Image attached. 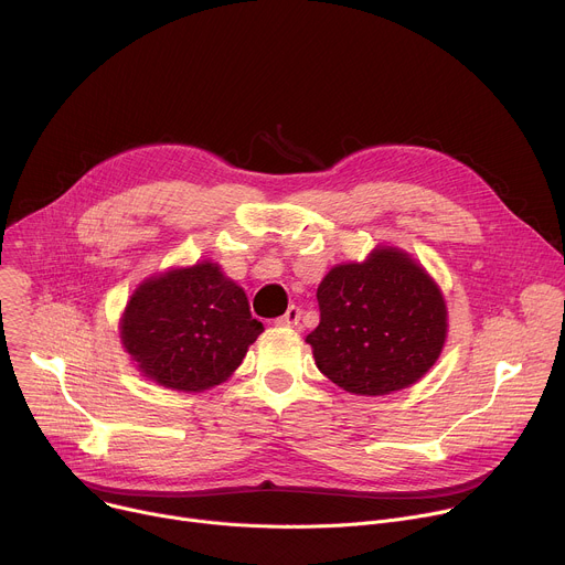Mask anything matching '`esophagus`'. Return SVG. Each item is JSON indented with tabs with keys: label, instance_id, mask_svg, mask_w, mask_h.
<instances>
[{
	"label": "esophagus",
	"instance_id": "1",
	"mask_svg": "<svg viewBox=\"0 0 565 565\" xmlns=\"http://www.w3.org/2000/svg\"><path fill=\"white\" fill-rule=\"evenodd\" d=\"M299 317H301V310H299L297 306H290L281 317L275 319V324L290 329V327H297V324H299Z\"/></svg>",
	"mask_w": 565,
	"mask_h": 565
}]
</instances>
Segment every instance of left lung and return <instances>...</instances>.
Masks as SVG:
<instances>
[{"label": "left lung", "instance_id": "left-lung-1", "mask_svg": "<svg viewBox=\"0 0 565 565\" xmlns=\"http://www.w3.org/2000/svg\"><path fill=\"white\" fill-rule=\"evenodd\" d=\"M319 327L306 335L317 369L355 395L416 384L440 358L447 303L409 253L375 246L364 262L338 264L317 286Z\"/></svg>", "mask_w": 565, "mask_h": 565}]
</instances>
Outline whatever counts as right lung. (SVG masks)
<instances>
[{
  "instance_id": "obj_1",
  "label": "right lung",
  "mask_w": 565,
  "mask_h": 565,
  "mask_svg": "<svg viewBox=\"0 0 565 565\" xmlns=\"http://www.w3.org/2000/svg\"><path fill=\"white\" fill-rule=\"evenodd\" d=\"M118 331L122 349L147 380L201 393L238 369L264 324L253 319L244 288L218 264L199 262L142 279Z\"/></svg>"
}]
</instances>
